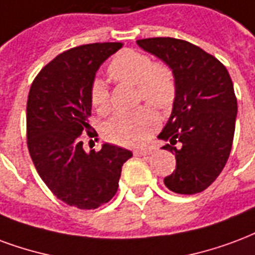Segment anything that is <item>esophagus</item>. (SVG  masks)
Returning <instances> with one entry per match:
<instances>
[{"mask_svg": "<svg viewBox=\"0 0 255 255\" xmlns=\"http://www.w3.org/2000/svg\"><path fill=\"white\" fill-rule=\"evenodd\" d=\"M133 154L136 156H143V155H150L152 154V150L151 148H144V150H135Z\"/></svg>", "mask_w": 255, "mask_h": 255, "instance_id": "obj_1", "label": "esophagus"}]
</instances>
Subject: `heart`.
Returning a JSON list of instances; mask_svg holds the SVG:
<instances>
[{
  "mask_svg": "<svg viewBox=\"0 0 255 255\" xmlns=\"http://www.w3.org/2000/svg\"><path fill=\"white\" fill-rule=\"evenodd\" d=\"M108 73L118 82L135 85L137 101L144 100L159 109L169 108L174 101L177 85L173 70L143 52L120 51L111 60ZM90 103L100 115L111 111L108 88L101 80H96L90 86ZM156 124V113L144 105L131 112L116 113L105 123L104 135L109 142L120 146H140Z\"/></svg>",
  "mask_w": 255,
  "mask_h": 255,
  "instance_id": "heart-1",
  "label": "heart"
}]
</instances>
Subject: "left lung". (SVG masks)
<instances>
[{
	"instance_id": "obj_1",
	"label": "left lung",
	"mask_w": 255,
	"mask_h": 255,
	"mask_svg": "<svg viewBox=\"0 0 255 255\" xmlns=\"http://www.w3.org/2000/svg\"><path fill=\"white\" fill-rule=\"evenodd\" d=\"M137 46L169 66L175 77L171 115L159 139L175 155V170L165 177L174 193L195 195L208 188L227 163L238 112L227 69L189 41L173 37L137 40Z\"/></svg>"
}]
</instances>
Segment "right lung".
I'll return each mask as SVG.
<instances>
[{
  "label": "right lung",
  "mask_w": 255,
  "mask_h": 255,
  "mask_svg": "<svg viewBox=\"0 0 255 255\" xmlns=\"http://www.w3.org/2000/svg\"><path fill=\"white\" fill-rule=\"evenodd\" d=\"M123 43L74 47L46 65L32 82L27 101V144L40 178L59 200L96 209L116 195L124 162L132 152L105 143L84 150L90 133V86L100 66Z\"/></svg>",
  "instance_id": "1"
}]
</instances>
